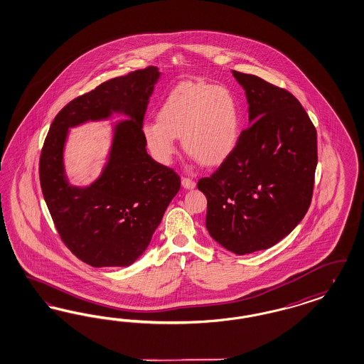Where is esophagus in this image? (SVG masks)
Segmentation results:
<instances>
[{"label": "esophagus", "instance_id": "1", "mask_svg": "<svg viewBox=\"0 0 364 364\" xmlns=\"http://www.w3.org/2000/svg\"><path fill=\"white\" fill-rule=\"evenodd\" d=\"M181 184H183V187L187 189L195 188V186H196V183H195V180L193 178H191V177H187V176H184L183 178H181Z\"/></svg>", "mask_w": 364, "mask_h": 364}]
</instances>
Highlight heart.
Listing matches in <instances>:
<instances>
[{
    "mask_svg": "<svg viewBox=\"0 0 364 364\" xmlns=\"http://www.w3.org/2000/svg\"><path fill=\"white\" fill-rule=\"evenodd\" d=\"M156 119L144 124L142 137L159 163H171L176 153L175 138H181L191 157L204 165H215L228 157L237 145L240 107L227 87L187 82L168 94Z\"/></svg>",
    "mask_w": 364,
    "mask_h": 364,
    "instance_id": "1",
    "label": "heart"
}]
</instances>
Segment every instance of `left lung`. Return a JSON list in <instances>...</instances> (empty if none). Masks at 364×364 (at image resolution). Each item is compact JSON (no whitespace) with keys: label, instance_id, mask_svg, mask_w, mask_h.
I'll return each instance as SVG.
<instances>
[{"label":"left lung","instance_id":"obj_1","mask_svg":"<svg viewBox=\"0 0 364 364\" xmlns=\"http://www.w3.org/2000/svg\"><path fill=\"white\" fill-rule=\"evenodd\" d=\"M232 74L246 91L251 126L198 188L207 198L210 235L243 255L274 246L305 216L314 195L317 133L288 90Z\"/></svg>","mask_w":364,"mask_h":364}]
</instances>
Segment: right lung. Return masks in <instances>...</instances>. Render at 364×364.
I'll use <instances>...</instances> for the list:
<instances>
[{"label": "right lung", "mask_w": 364, "mask_h": 364, "mask_svg": "<svg viewBox=\"0 0 364 364\" xmlns=\"http://www.w3.org/2000/svg\"><path fill=\"white\" fill-rule=\"evenodd\" d=\"M159 76L156 67H148L79 95L55 117L44 141L38 163L44 200L64 245L90 266L133 264L181 186L172 168L146 153L142 137L144 115ZM112 111H124L132 119L117 127L108 166L91 188H71L63 172L68 127L107 117Z\"/></svg>", "instance_id": "right-lung-1"}]
</instances>
